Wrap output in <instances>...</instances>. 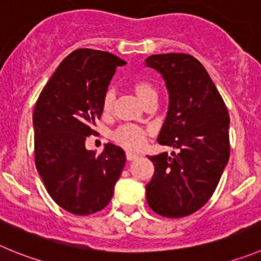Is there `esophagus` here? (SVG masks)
<instances>
[{"label":"esophagus","mask_w":261,"mask_h":261,"mask_svg":"<svg viewBox=\"0 0 261 261\" xmlns=\"http://www.w3.org/2000/svg\"><path fill=\"white\" fill-rule=\"evenodd\" d=\"M135 158H138V154H135V153H131V152H126V160L133 161V160H135Z\"/></svg>","instance_id":"34e87169"}]
</instances>
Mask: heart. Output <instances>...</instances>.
I'll return each instance as SVG.
<instances>
[{"label": "heart", "mask_w": 261, "mask_h": 261, "mask_svg": "<svg viewBox=\"0 0 261 261\" xmlns=\"http://www.w3.org/2000/svg\"><path fill=\"white\" fill-rule=\"evenodd\" d=\"M133 90L144 106L152 103V101H157L158 91L154 85L150 84L149 81L138 80L133 84ZM113 101L114 94L109 90L104 94L103 100H101V111H103V113H109L112 111ZM112 139H113V142L116 144L125 148V149L140 150L145 144L147 133L136 125H123L112 134Z\"/></svg>", "instance_id": "heart-1"}]
</instances>
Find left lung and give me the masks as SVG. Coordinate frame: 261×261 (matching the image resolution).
Instances as JSON below:
<instances>
[{"label": "left lung", "instance_id": "8db88e82", "mask_svg": "<svg viewBox=\"0 0 261 261\" xmlns=\"http://www.w3.org/2000/svg\"><path fill=\"white\" fill-rule=\"evenodd\" d=\"M160 72L169 91V112L157 138L179 149L150 155L149 207L165 218H184L204 206L215 192L230 153L229 116L203 65L189 54H160L145 60Z\"/></svg>", "mask_w": 261, "mask_h": 261}]
</instances>
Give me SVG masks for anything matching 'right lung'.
<instances>
[{
  "mask_svg": "<svg viewBox=\"0 0 261 261\" xmlns=\"http://www.w3.org/2000/svg\"><path fill=\"white\" fill-rule=\"evenodd\" d=\"M125 63L107 51L79 48L60 63L36 103V167L51 198L74 215L103 210L125 166L122 148L108 143L96 154L85 147L116 68Z\"/></svg>",
  "mask_w": 261,
  "mask_h": 261,
  "instance_id": "1",
  "label": "right lung"
}]
</instances>
